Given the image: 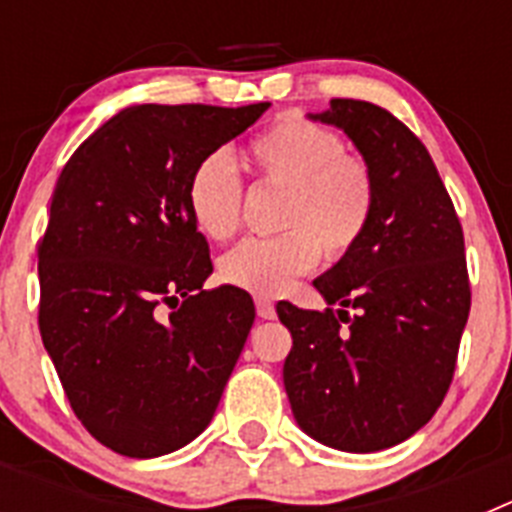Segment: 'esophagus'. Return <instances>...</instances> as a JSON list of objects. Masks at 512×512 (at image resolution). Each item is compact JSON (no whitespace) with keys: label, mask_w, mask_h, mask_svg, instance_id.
Returning <instances> with one entry per match:
<instances>
[{"label":"esophagus","mask_w":512,"mask_h":512,"mask_svg":"<svg viewBox=\"0 0 512 512\" xmlns=\"http://www.w3.org/2000/svg\"><path fill=\"white\" fill-rule=\"evenodd\" d=\"M256 312H259L261 320H274L277 318V307L269 297H256Z\"/></svg>","instance_id":"1"}]
</instances>
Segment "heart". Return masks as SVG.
<instances>
[{
  "label": "heart",
  "mask_w": 512,
  "mask_h": 512,
  "mask_svg": "<svg viewBox=\"0 0 512 512\" xmlns=\"http://www.w3.org/2000/svg\"><path fill=\"white\" fill-rule=\"evenodd\" d=\"M248 161L259 184L284 189L274 238H248L225 253L220 277L253 295H282L318 264L354 251L377 210V179L364 158L348 156L341 135L300 115L282 117L251 140ZM194 225L210 241L241 228L243 182L225 153H210L187 182Z\"/></svg>",
  "instance_id": "obj_1"
}]
</instances>
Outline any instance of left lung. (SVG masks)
I'll use <instances>...</instances> for the list:
<instances>
[{"label":"left lung","instance_id":"8db88e82","mask_svg":"<svg viewBox=\"0 0 512 512\" xmlns=\"http://www.w3.org/2000/svg\"><path fill=\"white\" fill-rule=\"evenodd\" d=\"M310 120L354 140L377 210L359 246L312 282L323 312L277 305L292 333L284 390L307 436L372 454L420 431L449 392L472 305L464 233L431 153L395 115L330 99Z\"/></svg>","mask_w":512,"mask_h":512}]
</instances>
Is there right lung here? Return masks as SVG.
<instances>
[{"mask_svg": "<svg viewBox=\"0 0 512 512\" xmlns=\"http://www.w3.org/2000/svg\"><path fill=\"white\" fill-rule=\"evenodd\" d=\"M266 110L125 107L58 176L38 246L40 338L76 418L117 454L153 459L200 436L241 356L253 300L202 287L210 246L187 182Z\"/></svg>", "mask_w": 512, "mask_h": 512, "instance_id": "1", "label": "right lung"}]
</instances>
